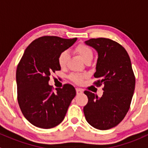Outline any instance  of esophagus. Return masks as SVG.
I'll use <instances>...</instances> for the list:
<instances>
[{"label":"esophagus","mask_w":148,"mask_h":148,"mask_svg":"<svg viewBox=\"0 0 148 148\" xmlns=\"http://www.w3.org/2000/svg\"><path fill=\"white\" fill-rule=\"evenodd\" d=\"M76 91H77V94H81L83 92V90L80 88H76Z\"/></svg>","instance_id":"34e87169"}]
</instances>
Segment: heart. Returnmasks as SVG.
Returning a JSON list of instances; mask_svg holds the SVG:
<instances>
[{
    "label": "heart",
    "mask_w": 148,
    "mask_h": 148,
    "mask_svg": "<svg viewBox=\"0 0 148 148\" xmlns=\"http://www.w3.org/2000/svg\"><path fill=\"white\" fill-rule=\"evenodd\" d=\"M75 51L79 55L80 57L82 58V59L85 63H86L88 62H91L92 60V59H93V52H92V50L91 49V48L87 45H85V44H79L75 48ZM69 59V53L66 51H64L62 52L59 54V57H58V63H59V66L62 68H64V67H66V66L67 65ZM84 77V76L82 75V74H71L70 78L75 83L80 84L83 81Z\"/></svg>",
    "instance_id": "1"
}]
</instances>
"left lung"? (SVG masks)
Here are the masks:
<instances>
[{
  "label": "left lung",
  "instance_id": "1",
  "mask_svg": "<svg viewBox=\"0 0 148 148\" xmlns=\"http://www.w3.org/2000/svg\"><path fill=\"white\" fill-rule=\"evenodd\" d=\"M85 44L97 51L98 59L95 84L104 85L101 97L84 91L88 103L84 114L88 123L105 130L117 126L130 109L135 86V78L127 52L120 44L105 38H91Z\"/></svg>",
  "mask_w": 148,
  "mask_h": 148
}]
</instances>
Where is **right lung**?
I'll return each instance as SVG.
<instances>
[{"mask_svg": "<svg viewBox=\"0 0 148 148\" xmlns=\"http://www.w3.org/2000/svg\"><path fill=\"white\" fill-rule=\"evenodd\" d=\"M77 40L42 36L23 53L16 70L18 102L23 116L34 126L50 129L59 125L76 96L72 85L66 84L53 92L49 81L51 73L61 70L59 54Z\"/></svg>", "mask_w": 148, "mask_h": 148, "instance_id": "right-lung-1", "label": "right lung"}]
</instances>
